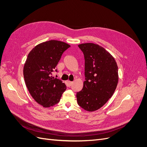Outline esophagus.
I'll return each mask as SVG.
<instances>
[{"label": "esophagus", "mask_w": 147, "mask_h": 147, "mask_svg": "<svg viewBox=\"0 0 147 147\" xmlns=\"http://www.w3.org/2000/svg\"><path fill=\"white\" fill-rule=\"evenodd\" d=\"M67 83H68V85H69V86H71L72 84H73V82H71V81H67Z\"/></svg>", "instance_id": "obj_1"}]
</instances>
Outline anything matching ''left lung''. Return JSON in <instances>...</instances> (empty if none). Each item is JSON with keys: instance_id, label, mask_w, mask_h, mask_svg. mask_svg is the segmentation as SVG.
<instances>
[{"instance_id": "1", "label": "left lung", "mask_w": 147, "mask_h": 147, "mask_svg": "<svg viewBox=\"0 0 147 147\" xmlns=\"http://www.w3.org/2000/svg\"><path fill=\"white\" fill-rule=\"evenodd\" d=\"M84 57L85 81L77 92V101L88 111L102 107L113 95L119 80L118 67L111 54L102 46L87 43L79 45Z\"/></svg>"}]
</instances>
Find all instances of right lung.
Instances as JSON below:
<instances>
[{"instance_id":"obj_1","label":"right lung","mask_w":147,"mask_h":147,"mask_svg":"<svg viewBox=\"0 0 147 147\" xmlns=\"http://www.w3.org/2000/svg\"><path fill=\"white\" fill-rule=\"evenodd\" d=\"M70 45L51 40L40 43L30 52L23 74L26 86L35 101L43 107L58 104L66 85L61 80L52 78L61 57Z\"/></svg>"}]
</instances>
